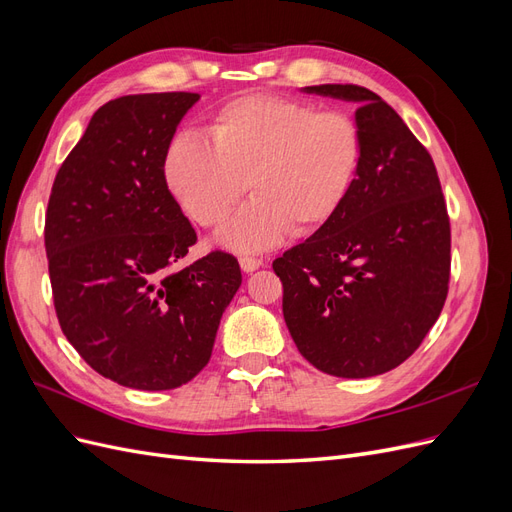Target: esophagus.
I'll use <instances>...</instances> for the list:
<instances>
[{
  "instance_id": "obj_1",
  "label": "esophagus",
  "mask_w": 512,
  "mask_h": 512,
  "mask_svg": "<svg viewBox=\"0 0 512 512\" xmlns=\"http://www.w3.org/2000/svg\"><path fill=\"white\" fill-rule=\"evenodd\" d=\"M239 265H241V269H243L245 273H252V271H256L258 267H262V260H260V258H254V256H241V258H239Z\"/></svg>"
}]
</instances>
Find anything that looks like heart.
<instances>
[{
  "label": "heart",
  "instance_id": "heart-1",
  "mask_svg": "<svg viewBox=\"0 0 512 512\" xmlns=\"http://www.w3.org/2000/svg\"><path fill=\"white\" fill-rule=\"evenodd\" d=\"M207 130L209 141L181 134L166 145L164 183L203 228L222 226L250 185L254 198L220 232V243L237 252L327 226L363 164L359 121L297 98H232L209 117Z\"/></svg>",
  "mask_w": 512,
  "mask_h": 512
}]
</instances>
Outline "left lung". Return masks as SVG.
<instances>
[{
    "mask_svg": "<svg viewBox=\"0 0 512 512\" xmlns=\"http://www.w3.org/2000/svg\"><path fill=\"white\" fill-rule=\"evenodd\" d=\"M309 94L359 104L363 164L335 218L273 260L299 352L337 378L404 363L436 324L451 280V222L429 151L393 108L359 85Z\"/></svg>",
    "mask_w": 512,
    "mask_h": 512,
    "instance_id": "8db88e82",
    "label": "left lung"
}]
</instances>
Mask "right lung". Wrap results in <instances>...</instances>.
<instances>
[{
  "label": "right lung",
  "mask_w": 512,
  "mask_h": 512,
  "mask_svg": "<svg viewBox=\"0 0 512 512\" xmlns=\"http://www.w3.org/2000/svg\"><path fill=\"white\" fill-rule=\"evenodd\" d=\"M198 98L166 91L100 106L46 207L59 327L91 369L128 389L190 382L241 286L237 258L222 250L179 267L196 232L166 188L162 160Z\"/></svg>",
  "instance_id": "add662e5"
}]
</instances>
